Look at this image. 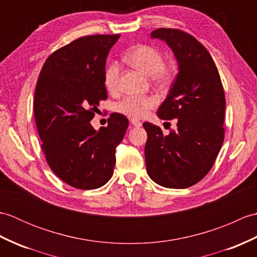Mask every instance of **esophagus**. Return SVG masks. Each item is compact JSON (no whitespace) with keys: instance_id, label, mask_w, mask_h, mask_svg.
<instances>
[{"instance_id":"34e87169","label":"esophagus","mask_w":257,"mask_h":257,"mask_svg":"<svg viewBox=\"0 0 257 257\" xmlns=\"http://www.w3.org/2000/svg\"><path fill=\"white\" fill-rule=\"evenodd\" d=\"M130 123H132L133 125H135V127H141V121H139L138 119H136V118H132L130 119Z\"/></svg>"}]
</instances>
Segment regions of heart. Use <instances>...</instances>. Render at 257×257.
<instances>
[{
  "instance_id": "obj_1",
  "label": "heart",
  "mask_w": 257,
  "mask_h": 257,
  "mask_svg": "<svg viewBox=\"0 0 257 257\" xmlns=\"http://www.w3.org/2000/svg\"><path fill=\"white\" fill-rule=\"evenodd\" d=\"M124 61L140 72L149 75L156 85L165 86L170 83L173 76L171 66L163 63L162 54L147 44H139L129 50ZM119 65L110 63L103 73V84L109 91H116L119 87ZM157 105L152 96H127L116 103V111L133 118H144Z\"/></svg>"
}]
</instances>
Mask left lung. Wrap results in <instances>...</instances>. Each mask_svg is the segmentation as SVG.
I'll list each match as a JSON object with an SVG mask.
<instances>
[{
	"mask_svg": "<svg viewBox=\"0 0 257 257\" xmlns=\"http://www.w3.org/2000/svg\"><path fill=\"white\" fill-rule=\"evenodd\" d=\"M151 37L172 48L179 73L167 99L158 109L163 120L177 118L178 130L168 136L151 122L145 147L147 172L161 187L185 189L203 179L214 165L224 141L225 96L210 53L189 33L158 29Z\"/></svg>",
	"mask_w": 257,
	"mask_h": 257,
	"instance_id": "obj_1",
	"label": "left lung"
}]
</instances>
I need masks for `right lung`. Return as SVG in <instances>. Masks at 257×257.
I'll return each instance as SVG.
<instances>
[{
    "instance_id": "add662e5",
    "label": "right lung",
    "mask_w": 257,
    "mask_h": 257,
    "mask_svg": "<svg viewBox=\"0 0 257 257\" xmlns=\"http://www.w3.org/2000/svg\"><path fill=\"white\" fill-rule=\"evenodd\" d=\"M119 36H83L58 48L36 83L34 117L42 150L52 171L76 189H98L110 180L116 147L129 124L118 112L99 132L90 124L99 101L107 99L106 58Z\"/></svg>"
}]
</instances>
